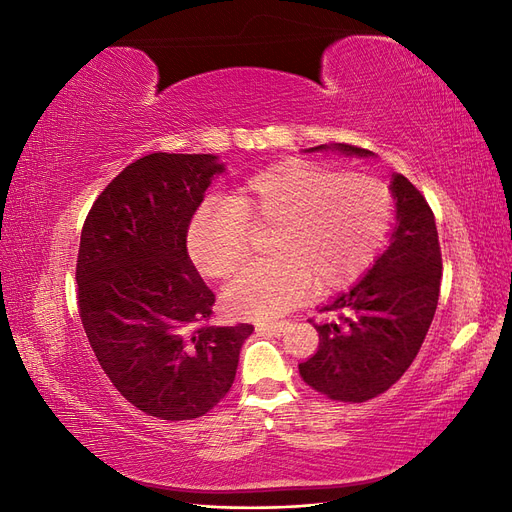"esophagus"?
<instances>
[{
    "label": "esophagus",
    "instance_id": "1",
    "mask_svg": "<svg viewBox=\"0 0 512 512\" xmlns=\"http://www.w3.org/2000/svg\"><path fill=\"white\" fill-rule=\"evenodd\" d=\"M288 327H290L288 322H260L256 329L262 331V333H267V335H282V333L288 331Z\"/></svg>",
    "mask_w": 512,
    "mask_h": 512
}]
</instances>
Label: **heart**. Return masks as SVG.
<instances>
[{
	"mask_svg": "<svg viewBox=\"0 0 512 512\" xmlns=\"http://www.w3.org/2000/svg\"><path fill=\"white\" fill-rule=\"evenodd\" d=\"M391 220L393 198L378 179L288 160L241 183L224 203L200 207L188 247L200 273L224 280L250 254L247 232L271 226L273 256L224 290L232 316L265 320L288 312L314 284L327 292L356 280L380 252Z\"/></svg>",
	"mask_w": 512,
	"mask_h": 512,
	"instance_id": "heart-1",
	"label": "heart"
}]
</instances>
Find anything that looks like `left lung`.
<instances>
[{"label": "left lung", "mask_w": 512, "mask_h": 512, "mask_svg": "<svg viewBox=\"0 0 512 512\" xmlns=\"http://www.w3.org/2000/svg\"><path fill=\"white\" fill-rule=\"evenodd\" d=\"M335 149L371 156L346 143ZM391 192L397 207L391 245L359 284L320 309L331 320H309L320 346L299 365L305 384L344 404L374 399L406 374L438 307L442 254L436 218L404 175H393Z\"/></svg>", "instance_id": "left-lung-1"}]
</instances>
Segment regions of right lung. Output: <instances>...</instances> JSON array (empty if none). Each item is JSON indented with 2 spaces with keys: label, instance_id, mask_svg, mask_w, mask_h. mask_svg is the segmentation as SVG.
<instances>
[{
  "label": "right lung",
  "instance_id": "1",
  "mask_svg": "<svg viewBox=\"0 0 512 512\" xmlns=\"http://www.w3.org/2000/svg\"><path fill=\"white\" fill-rule=\"evenodd\" d=\"M211 153H149L91 205L76 258L89 346L115 389L162 421L205 416L235 382L252 324L211 327L215 294L188 256L213 175Z\"/></svg>",
  "mask_w": 512,
  "mask_h": 512
}]
</instances>
